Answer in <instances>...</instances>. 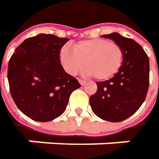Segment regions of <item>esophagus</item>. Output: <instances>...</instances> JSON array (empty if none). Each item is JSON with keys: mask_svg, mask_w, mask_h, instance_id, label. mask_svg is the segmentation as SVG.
Wrapping results in <instances>:
<instances>
[{"mask_svg": "<svg viewBox=\"0 0 159 159\" xmlns=\"http://www.w3.org/2000/svg\"><path fill=\"white\" fill-rule=\"evenodd\" d=\"M79 82H80V84L81 86H84V85L86 84V81H85V80H79Z\"/></svg>", "mask_w": 159, "mask_h": 159, "instance_id": "obj_1", "label": "esophagus"}]
</instances>
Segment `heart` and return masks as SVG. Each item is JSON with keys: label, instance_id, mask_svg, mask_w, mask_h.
Returning <instances> with one entry per match:
<instances>
[{"label": "heart", "instance_id": "b5f03b06", "mask_svg": "<svg viewBox=\"0 0 159 159\" xmlns=\"http://www.w3.org/2000/svg\"><path fill=\"white\" fill-rule=\"evenodd\" d=\"M72 48L64 46L59 56L62 66L70 75L81 70L85 62L87 75L106 80L118 72L123 62V50L113 41L103 39L80 40Z\"/></svg>", "mask_w": 159, "mask_h": 159}]
</instances>
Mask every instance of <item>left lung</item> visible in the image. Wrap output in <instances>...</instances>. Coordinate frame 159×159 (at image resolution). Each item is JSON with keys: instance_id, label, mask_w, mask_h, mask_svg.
<instances>
[{"instance_id": "left-lung-1", "label": "left lung", "mask_w": 159, "mask_h": 159, "mask_svg": "<svg viewBox=\"0 0 159 159\" xmlns=\"http://www.w3.org/2000/svg\"><path fill=\"white\" fill-rule=\"evenodd\" d=\"M102 37L112 40L123 50L119 71L110 80L96 82L97 91L89 98L93 112L110 122H120L136 112L146 98L150 80V61L135 40L118 33Z\"/></svg>"}]
</instances>
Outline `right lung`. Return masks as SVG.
I'll list each match as a JSON object with an SVG mask.
<instances>
[{
	"mask_svg": "<svg viewBox=\"0 0 159 159\" xmlns=\"http://www.w3.org/2000/svg\"><path fill=\"white\" fill-rule=\"evenodd\" d=\"M69 40L40 34L25 40L9 62L10 94L28 118L48 122L64 112L72 91L80 84L60 62V50Z\"/></svg>",
	"mask_w": 159,
	"mask_h": 159,
	"instance_id": "obj_1",
	"label": "right lung"
}]
</instances>
